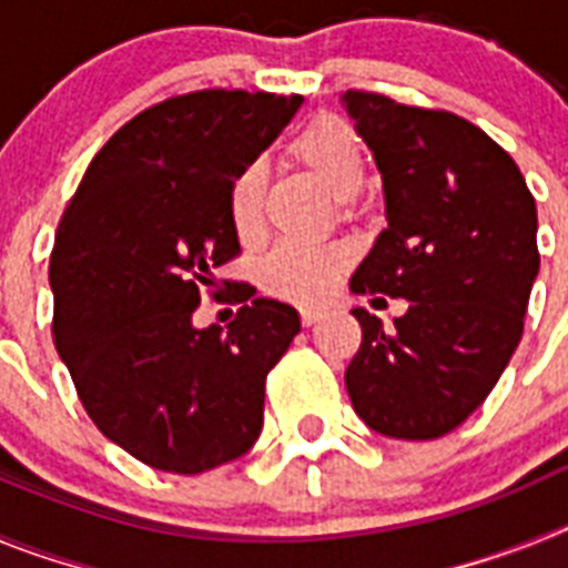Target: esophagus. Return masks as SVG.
<instances>
[{"label": "esophagus", "mask_w": 568, "mask_h": 568, "mask_svg": "<svg viewBox=\"0 0 568 568\" xmlns=\"http://www.w3.org/2000/svg\"><path fill=\"white\" fill-rule=\"evenodd\" d=\"M321 318H324V310H318V307L301 310V324H304V327H313V324H318Z\"/></svg>", "instance_id": "34e87169"}]
</instances>
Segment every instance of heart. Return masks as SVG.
<instances>
[{
  "label": "heart",
  "instance_id": "obj_1",
  "mask_svg": "<svg viewBox=\"0 0 568 568\" xmlns=\"http://www.w3.org/2000/svg\"><path fill=\"white\" fill-rule=\"evenodd\" d=\"M287 153L293 162L307 168L329 193L353 199L364 184V150L358 135L338 115H313L290 139ZM261 204H264V164L250 159L241 164L227 184V215L235 235L250 241L261 230ZM353 261L344 244H295L284 241L261 264V281L270 293L281 298L313 304L321 301L341 281Z\"/></svg>",
  "mask_w": 568,
  "mask_h": 568
}]
</instances>
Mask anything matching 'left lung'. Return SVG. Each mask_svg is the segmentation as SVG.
Wrapping results in <instances>:
<instances>
[{"instance_id": "1", "label": "left lung", "mask_w": 568, "mask_h": 568, "mask_svg": "<svg viewBox=\"0 0 568 568\" xmlns=\"http://www.w3.org/2000/svg\"><path fill=\"white\" fill-rule=\"evenodd\" d=\"M344 104L386 195V230L349 287L409 301L393 327L353 310L364 335L346 393L375 433L433 440L484 404L518 349L540 270L535 195L464 115L373 90H346Z\"/></svg>"}]
</instances>
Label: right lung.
Wrapping results in <instances>:
<instances>
[{"label": "right lung", "instance_id": "obj_1", "mask_svg": "<svg viewBox=\"0 0 568 568\" xmlns=\"http://www.w3.org/2000/svg\"><path fill=\"white\" fill-rule=\"evenodd\" d=\"M301 102L224 88L164 99L110 135L59 219L53 344L90 420L153 469L199 475L258 438L298 313L255 290L233 295L227 333L195 329L193 313L241 253L230 179Z\"/></svg>", "mask_w": 568, "mask_h": 568}]
</instances>
